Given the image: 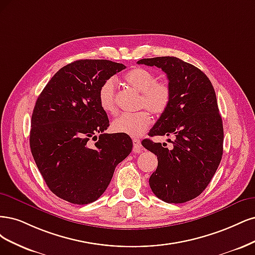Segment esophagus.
Returning <instances> with one entry per match:
<instances>
[{"label": "esophagus", "instance_id": "1", "mask_svg": "<svg viewBox=\"0 0 255 255\" xmlns=\"http://www.w3.org/2000/svg\"><path fill=\"white\" fill-rule=\"evenodd\" d=\"M132 142H133V151L135 153L141 152L142 151V144H141V142H139V139L133 138Z\"/></svg>", "mask_w": 255, "mask_h": 255}]
</instances>
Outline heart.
<instances>
[{
  "mask_svg": "<svg viewBox=\"0 0 255 255\" xmlns=\"http://www.w3.org/2000/svg\"><path fill=\"white\" fill-rule=\"evenodd\" d=\"M125 84L136 92H141L138 106L147 108L154 116H161L167 110L171 100L170 88L166 83L157 81L154 74L144 68H134L124 75ZM98 102L107 113H116V84L113 79L104 81L98 90ZM151 124L150 113L142 110L125 113L112 122V129L118 133L139 136Z\"/></svg>",
  "mask_w": 255,
  "mask_h": 255,
  "instance_id": "heart-1",
  "label": "heart"
}]
</instances>
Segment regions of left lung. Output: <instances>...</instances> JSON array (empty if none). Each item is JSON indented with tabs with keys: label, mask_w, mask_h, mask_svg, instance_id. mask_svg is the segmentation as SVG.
Masks as SVG:
<instances>
[{
	"label": "left lung",
	"mask_w": 255,
	"mask_h": 255,
	"mask_svg": "<svg viewBox=\"0 0 255 255\" xmlns=\"http://www.w3.org/2000/svg\"><path fill=\"white\" fill-rule=\"evenodd\" d=\"M137 63L160 68L171 91L169 107L149 131L150 136L174 135V141L168 138L171 147L148 138L142 142L158 157L150 188L167 203L190 201L205 190L223 157L224 127L214 88L202 71L177 57Z\"/></svg>",
	"instance_id": "obj_1"
}]
</instances>
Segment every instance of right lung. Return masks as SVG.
Segmentation results:
<instances>
[{
    "mask_svg": "<svg viewBox=\"0 0 255 255\" xmlns=\"http://www.w3.org/2000/svg\"><path fill=\"white\" fill-rule=\"evenodd\" d=\"M124 69L110 60H76L55 74L36 102L31 154L48 188L65 201L97 200L132 149L128 134L104 133L109 120L98 102L104 81Z\"/></svg>",
    "mask_w": 255,
    "mask_h": 255,
    "instance_id": "obj_1",
    "label": "right lung"
}]
</instances>
